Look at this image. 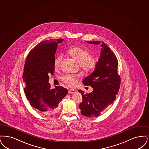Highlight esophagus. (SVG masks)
<instances>
[{
    "label": "esophagus",
    "instance_id": "1",
    "mask_svg": "<svg viewBox=\"0 0 149 149\" xmlns=\"http://www.w3.org/2000/svg\"><path fill=\"white\" fill-rule=\"evenodd\" d=\"M76 92V91L74 90H73V89H69L68 90V93H74Z\"/></svg>",
    "mask_w": 149,
    "mask_h": 149
}]
</instances>
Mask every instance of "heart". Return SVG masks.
Listing matches in <instances>:
<instances>
[{
  "instance_id": "b5f03b06",
  "label": "heart",
  "mask_w": 149,
  "mask_h": 149,
  "mask_svg": "<svg viewBox=\"0 0 149 149\" xmlns=\"http://www.w3.org/2000/svg\"><path fill=\"white\" fill-rule=\"evenodd\" d=\"M68 53L78 62L80 70L84 74H89L93 71L97 66L98 59L97 56L91 54L90 51L81 47H76L70 49ZM62 56L58 55L54 60V67L58 69L60 67ZM78 76L73 74H65L62 78V81L65 84L73 87L77 84Z\"/></svg>"
}]
</instances>
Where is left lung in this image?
<instances>
[{
	"instance_id": "8db88e82",
	"label": "left lung",
	"mask_w": 149,
	"mask_h": 149,
	"mask_svg": "<svg viewBox=\"0 0 149 149\" xmlns=\"http://www.w3.org/2000/svg\"><path fill=\"white\" fill-rule=\"evenodd\" d=\"M87 43L100 45L101 42L93 41ZM101 45V55L95 71L83 81L84 85L90 86L93 90L89 93L78 90L83 99L79 104L81 113L88 117L98 116L113 102L121 84L116 56L104 42H102Z\"/></svg>"
}]
</instances>
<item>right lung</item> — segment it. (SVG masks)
Here are the masks:
<instances>
[{
    "mask_svg": "<svg viewBox=\"0 0 149 149\" xmlns=\"http://www.w3.org/2000/svg\"><path fill=\"white\" fill-rule=\"evenodd\" d=\"M63 39H49L40 42L29 52L23 73L26 84L24 92L31 105L45 115L57 112L59 103L68 93L62 86L51 89L49 76L54 71V60L58 43Z\"/></svg>",
    "mask_w": 149,
    "mask_h": 149,
    "instance_id": "add662e5",
    "label": "right lung"
}]
</instances>
